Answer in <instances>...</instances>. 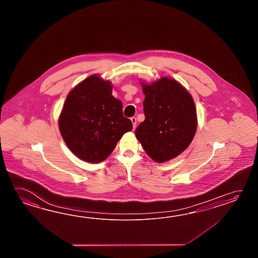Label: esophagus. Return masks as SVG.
Masks as SVG:
<instances>
[{"label":"esophagus","mask_w":258,"mask_h":258,"mask_svg":"<svg viewBox=\"0 0 258 258\" xmlns=\"http://www.w3.org/2000/svg\"><path fill=\"white\" fill-rule=\"evenodd\" d=\"M132 123H133V127H134V129L137 127V118L136 117H132L131 118Z\"/></svg>","instance_id":"obj_1"}]
</instances>
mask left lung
I'll use <instances>...</instances> for the list:
<instances>
[{
	"label": "left lung",
	"instance_id": "obj_1",
	"mask_svg": "<svg viewBox=\"0 0 258 258\" xmlns=\"http://www.w3.org/2000/svg\"><path fill=\"white\" fill-rule=\"evenodd\" d=\"M145 121L136 130L146 153L158 163L178 157L192 142L198 114L191 94L170 77L141 81Z\"/></svg>",
	"mask_w": 258,
	"mask_h": 258
}]
</instances>
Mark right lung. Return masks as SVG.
I'll use <instances>...</instances> for the list:
<instances>
[{
    "label": "right lung",
    "instance_id": "obj_1",
    "mask_svg": "<svg viewBox=\"0 0 258 258\" xmlns=\"http://www.w3.org/2000/svg\"><path fill=\"white\" fill-rule=\"evenodd\" d=\"M112 85L99 75L77 84L66 97L59 116V129L77 158L99 163L110 156L121 137L132 131L122 115V103L112 95Z\"/></svg>",
    "mask_w": 258,
    "mask_h": 258
}]
</instances>
